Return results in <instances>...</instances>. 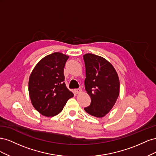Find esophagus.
<instances>
[{
	"mask_svg": "<svg viewBox=\"0 0 156 156\" xmlns=\"http://www.w3.org/2000/svg\"><path fill=\"white\" fill-rule=\"evenodd\" d=\"M81 92H82V89L81 88H77V89H75L74 90V92H75V94H76L81 93Z\"/></svg>",
	"mask_w": 156,
	"mask_h": 156,
	"instance_id": "1",
	"label": "esophagus"
}]
</instances>
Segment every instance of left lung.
<instances>
[{
    "label": "left lung",
    "mask_w": 156,
    "mask_h": 156,
    "mask_svg": "<svg viewBox=\"0 0 156 156\" xmlns=\"http://www.w3.org/2000/svg\"><path fill=\"white\" fill-rule=\"evenodd\" d=\"M83 59L86 68L84 85L91 98L90 105L84 111L101 118L111 110L119 96V78L112 65L101 56L87 53Z\"/></svg>",
    "instance_id": "8db88e82"
}]
</instances>
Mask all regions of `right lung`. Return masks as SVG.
I'll return each instance as SVG.
<instances>
[{
	"instance_id": "obj_1",
	"label": "right lung",
	"mask_w": 156,
	"mask_h": 156,
	"mask_svg": "<svg viewBox=\"0 0 156 156\" xmlns=\"http://www.w3.org/2000/svg\"><path fill=\"white\" fill-rule=\"evenodd\" d=\"M68 58L58 52L47 55L36 64L30 75V100L33 107L42 115H57L73 96L64 82V68Z\"/></svg>"
}]
</instances>
